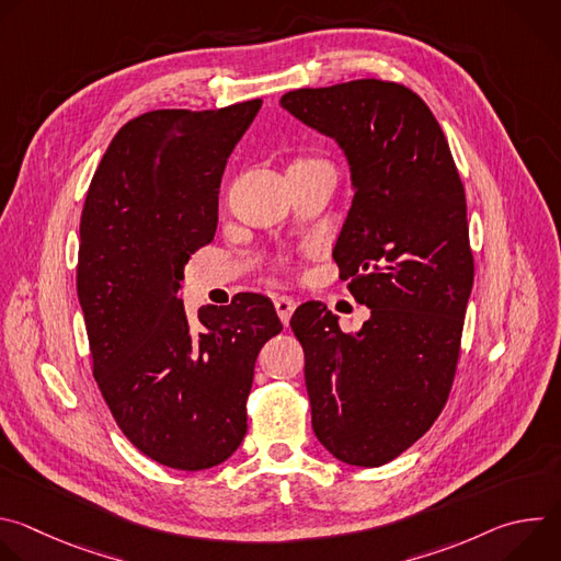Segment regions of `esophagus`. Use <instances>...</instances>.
<instances>
[{
  "label": "esophagus",
  "mask_w": 561,
  "mask_h": 561,
  "mask_svg": "<svg viewBox=\"0 0 561 561\" xmlns=\"http://www.w3.org/2000/svg\"><path fill=\"white\" fill-rule=\"evenodd\" d=\"M295 299L293 297H288V295H277L275 297V310H277V314H279V319H282V324L284 327H288V322H290V314H293V310H295Z\"/></svg>",
  "instance_id": "obj_1"
}]
</instances>
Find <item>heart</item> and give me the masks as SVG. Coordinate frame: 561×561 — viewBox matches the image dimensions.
Here are the masks:
<instances>
[{
  "instance_id": "1",
  "label": "heart",
  "mask_w": 561,
  "mask_h": 561,
  "mask_svg": "<svg viewBox=\"0 0 561 561\" xmlns=\"http://www.w3.org/2000/svg\"><path fill=\"white\" fill-rule=\"evenodd\" d=\"M304 162H306V159H304Z\"/></svg>"
}]
</instances>
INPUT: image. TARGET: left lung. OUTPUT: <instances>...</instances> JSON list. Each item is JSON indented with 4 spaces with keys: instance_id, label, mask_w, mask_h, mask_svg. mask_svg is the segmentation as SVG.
<instances>
[{
    "instance_id": "8db88e82",
    "label": "left lung",
    "mask_w": 561,
    "mask_h": 561,
    "mask_svg": "<svg viewBox=\"0 0 561 561\" xmlns=\"http://www.w3.org/2000/svg\"><path fill=\"white\" fill-rule=\"evenodd\" d=\"M279 104L346 152L355 197L333 260L370 308L357 333L322 301L290 317L312 431L337 459L381 466L433 426L453 388L474 277L463 184L439 122L404 84L353 79Z\"/></svg>"
}]
</instances>
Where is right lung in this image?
<instances>
[{
  "mask_svg": "<svg viewBox=\"0 0 561 561\" xmlns=\"http://www.w3.org/2000/svg\"><path fill=\"white\" fill-rule=\"evenodd\" d=\"M260 106L162 108L126 122L79 221L93 377L128 442L178 470L217 466L242 444L255 359L282 331L260 293L202 306L195 329L180 299L184 264L215 237L228 157Z\"/></svg>",
  "mask_w": 561,
  "mask_h": 561,
  "instance_id": "add662e5",
  "label": "right lung"
}]
</instances>
